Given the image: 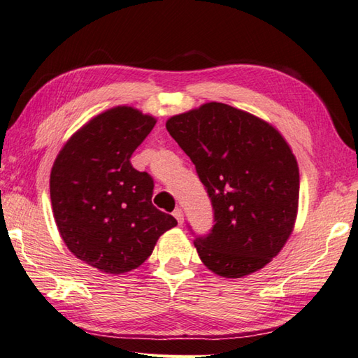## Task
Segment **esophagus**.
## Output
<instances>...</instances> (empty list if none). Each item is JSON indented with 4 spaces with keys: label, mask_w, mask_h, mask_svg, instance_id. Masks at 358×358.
Here are the masks:
<instances>
[{
    "label": "esophagus",
    "mask_w": 358,
    "mask_h": 358,
    "mask_svg": "<svg viewBox=\"0 0 358 358\" xmlns=\"http://www.w3.org/2000/svg\"><path fill=\"white\" fill-rule=\"evenodd\" d=\"M173 216L176 217L179 224L184 222V211H182V208H179V207H178L176 210H174V211H173Z\"/></svg>",
    "instance_id": "34e87169"
}]
</instances>
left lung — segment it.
Listing matches in <instances>:
<instances>
[{
    "label": "left lung",
    "mask_w": 358,
    "mask_h": 358,
    "mask_svg": "<svg viewBox=\"0 0 358 358\" xmlns=\"http://www.w3.org/2000/svg\"><path fill=\"white\" fill-rule=\"evenodd\" d=\"M166 129L192 159L213 208V227L194 238L199 258L225 278L259 271L295 224L300 173L289 145L268 123L216 101L174 115Z\"/></svg>",
    "instance_id": "obj_1"
}]
</instances>
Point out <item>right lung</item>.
I'll use <instances>...</instances> for the list:
<instances>
[{
    "instance_id": "right-lung-1",
    "label": "right lung",
    "mask_w": 358,
    "mask_h": 358,
    "mask_svg": "<svg viewBox=\"0 0 358 358\" xmlns=\"http://www.w3.org/2000/svg\"><path fill=\"white\" fill-rule=\"evenodd\" d=\"M156 120L129 106L99 114L77 131L50 171V201L68 249L106 273H125L147 259L178 224L152 206L155 180L131 156Z\"/></svg>"
}]
</instances>
